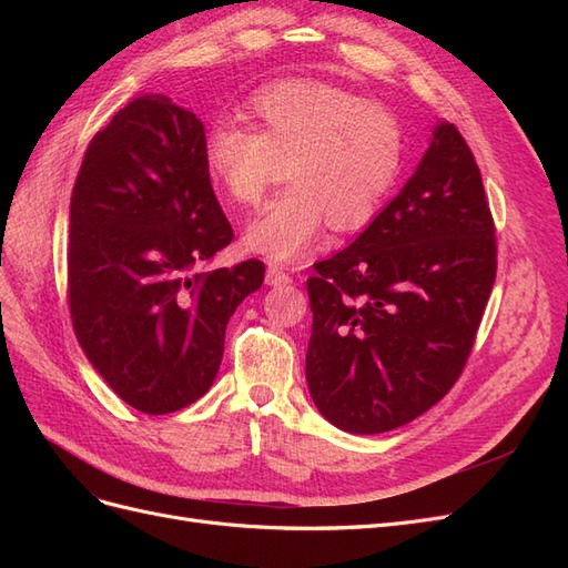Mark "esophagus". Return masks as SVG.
I'll return each mask as SVG.
<instances>
[{
    "instance_id": "esophagus-1",
    "label": "esophagus",
    "mask_w": 568,
    "mask_h": 568,
    "mask_svg": "<svg viewBox=\"0 0 568 568\" xmlns=\"http://www.w3.org/2000/svg\"><path fill=\"white\" fill-rule=\"evenodd\" d=\"M265 282L270 284V286H286V284H291L294 280H291V274L288 272H284L282 267H267V272H265Z\"/></svg>"
}]
</instances>
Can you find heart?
Instances as JSON below:
<instances>
[{"instance_id": "b5f03b06", "label": "heart", "mask_w": 568, "mask_h": 568, "mask_svg": "<svg viewBox=\"0 0 568 568\" xmlns=\"http://www.w3.org/2000/svg\"><path fill=\"white\" fill-rule=\"evenodd\" d=\"M251 128L217 123L203 163L232 203L253 209L270 189H288L246 227L248 251L294 263L324 225L357 232L382 211L403 165V128L388 109L334 84L286 80L257 92Z\"/></svg>"}]
</instances>
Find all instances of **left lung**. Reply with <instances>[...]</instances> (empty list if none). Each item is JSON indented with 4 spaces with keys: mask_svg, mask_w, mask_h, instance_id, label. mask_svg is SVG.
Listing matches in <instances>:
<instances>
[{
    "mask_svg": "<svg viewBox=\"0 0 568 568\" xmlns=\"http://www.w3.org/2000/svg\"><path fill=\"white\" fill-rule=\"evenodd\" d=\"M307 280L305 379L341 432L417 419L467 365L495 284V225L480 170L450 123L434 128L400 194Z\"/></svg>",
    "mask_w": 568,
    "mask_h": 568,
    "instance_id": "8db88e82",
    "label": "left lung"
}]
</instances>
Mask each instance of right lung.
Returning a JSON list of instances; mask_svg holds the SVG:
<instances>
[{
    "instance_id": "obj_1",
    "label": "right lung",
    "mask_w": 568,
    "mask_h": 568,
    "mask_svg": "<svg viewBox=\"0 0 568 568\" xmlns=\"http://www.w3.org/2000/svg\"><path fill=\"white\" fill-rule=\"evenodd\" d=\"M203 123L163 94L120 109L84 151L71 196L68 305L120 400L168 415L213 386L236 305L265 265L201 272L232 225L203 163Z\"/></svg>"
}]
</instances>
